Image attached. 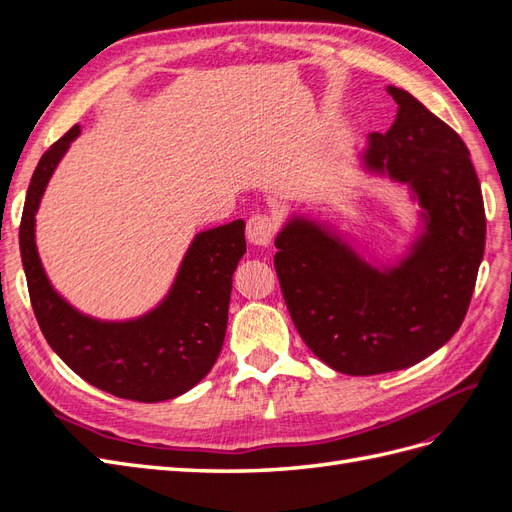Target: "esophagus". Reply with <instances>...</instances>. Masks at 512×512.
Segmentation results:
<instances>
[{
	"label": "esophagus",
	"mask_w": 512,
	"mask_h": 512,
	"mask_svg": "<svg viewBox=\"0 0 512 512\" xmlns=\"http://www.w3.org/2000/svg\"><path fill=\"white\" fill-rule=\"evenodd\" d=\"M275 230H277V222L271 218V215L256 213L247 220V241L258 247H267L275 237Z\"/></svg>",
	"instance_id": "1"
}]
</instances>
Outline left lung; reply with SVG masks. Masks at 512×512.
I'll return each instance as SVG.
<instances>
[{"label": "left lung", "mask_w": 512, "mask_h": 512, "mask_svg": "<svg viewBox=\"0 0 512 512\" xmlns=\"http://www.w3.org/2000/svg\"><path fill=\"white\" fill-rule=\"evenodd\" d=\"M397 117L359 153L367 175L404 185L418 205L404 254L382 262L329 220L292 211L275 237L290 318L322 363L374 376L427 359L466 318L485 252V207L459 134L389 85Z\"/></svg>", "instance_id": "8db88e82"}]
</instances>
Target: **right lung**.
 I'll use <instances>...</instances> for the list:
<instances>
[{
    "mask_svg": "<svg viewBox=\"0 0 512 512\" xmlns=\"http://www.w3.org/2000/svg\"><path fill=\"white\" fill-rule=\"evenodd\" d=\"M81 136L74 126L40 158L21 220L29 299L46 342L74 374L134 401H166L203 380L224 344L232 273L245 254V222L200 230L164 297L145 314L102 320L74 307L49 280L36 245V213L59 162Z\"/></svg>",
    "mask_w": 512,
    "mask_h": 512,
    "instance_id": "add662e5",
    "label": "right lung"
}]
</instances>
